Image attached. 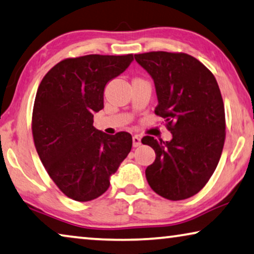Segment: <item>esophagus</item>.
I'll list each match as a JSON object with an SVG mask.
<instances>
[{"mask_svg":"<svg viewBox=\"0 0 254 254\" xmlns=\"http://www.w3.org/2000/svg\"><path fill=\"white\" fill-rule=\"evenodd\" d=\"M132 143H133V147H139L140 144H141V138H140V135H133V138H132Z\"/></svg>","mask_w":254,"mask_h":254,"instance_id":"1","label":"esophagus"}]
</instances>
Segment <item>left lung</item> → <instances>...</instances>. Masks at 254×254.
<instances>
[{"instance_id": "8db88e82", "label": "left lung", "mask_w": 254, "mask_h": 254, "mask_svg": "<svg viewBox=\"0 0 254 254\" xmlns=\"http://www.w3.org/2000/svg\"><path fill=\"white\" fill-rule=\"evenodd\" d=\"M135 61L154 79L158 105L171 141L143 136L156 159L146 170L150 188L178 201L196 194L214 174L225 142V108L211 71L193 56L172 52L135 54Z\"/></svg>"}]
</instances>
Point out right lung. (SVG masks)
<instances>
[{"mask_svg":"<svg viewBox=\"0 0 254 254\" xmlns=\"http://www.w3.org/2000/svg\"><path fill=\"white\" fill-rule=\"evenodd\" d=\"M132 61V54L64 59L39 84L31 119L35 147L67 198L86 202L102 195L131 150L130 133L110 135L92 123L94 113L104 107L106 83Z\"/></svg>","mask_w":254,"mask_h":254,"instance_id":"add662e5","label":"right lung"}]
</instances>
